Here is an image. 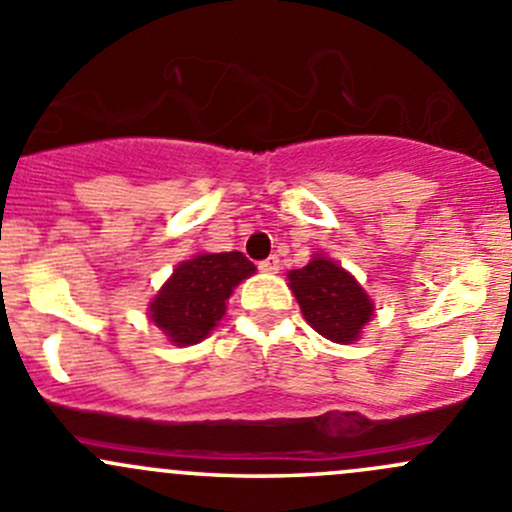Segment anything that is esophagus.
I'll return each instance as SVG.
<instances>
[{
  "label": "esophagus",
  "instance_id": "34e87169",
  "mask_svg": "<svg viewBox=\"0 0 512 512\" xmlns=\"http://www.w3.org/2000/svg\"><path fill=\"white\" fill-rule=\"evenodd\" d=\"M260 270L262 272H270V275H275L277 270H280V257L277 255H270L267 260L260 262Z\"/></svg>",
  "mask_w": 512,
  "mask_h": 512
}]
</instances>
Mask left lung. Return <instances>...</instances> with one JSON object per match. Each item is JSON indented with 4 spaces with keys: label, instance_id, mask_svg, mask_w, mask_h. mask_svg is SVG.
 Instances as JSON below:
<instances>
[{
    "label": "left lung",
    "instance_id": "1",
    "mask_svg": "<svg viewBox=\"0 0 512 512\" xmlns=\"http://www.w3.org/2000/svg\"><path fill=\"white\" fill-rule=\"evenodd\" d=\"M289 287L314 332L337 344H352L374 314L369 294L332 257H312L289 272Z\"/></svg>",
    "mask_w": 512,
    "mask_h": 512
}]
</instances>
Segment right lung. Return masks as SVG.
<instances>
[{"mask_svg": "<svg viewBox=\"0 0 512 512\" xmlns=\"http://www.w3.org/2000/svg\"><path fill=\"white\" fill-rule=\"evenodd\" d=\"M255 275L242 252H200L180 262L148 304V317L175 347L198 344L218 327L232 289Z\"/></svg>", "mask_w": 512, "mask_h": 512, "instance_id": "obj_1", "label": "right lung"}]
</instances>
